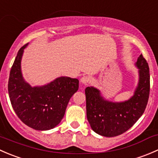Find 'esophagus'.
I'll return each instance as SVG.
<instances>
[{
	"instance_id": "esophagus-1",
	"label": "esophagus",
	"mask_w": 158,
	"mask_h": 158,
	"mask_svg": "<svg viewBox=\"0 0 158 158\" xmlns=\"http://www.w3.org/2000/svg\"><path fill=\"white\" fill-rule=\"evenodd\" d=\"M89 81H90V78H89V76H82L80 79V82H82V84H83V85H87L89 82Z\"/></svg>"
}]
</instances>
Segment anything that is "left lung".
<instances>
[{
    "label": "left lung",
    "mask_w": 158,
    "mask_h": 158,
    "mask_svg": "<svg viewBox=\"0 0 158 158\" xmlns=\"http://www.w3.org/2000/svg\"><path fill=\"white\" fill-rule=\"evenodd\" d=\"M139 82L135 95L123 102L105 100L99 91L93 87L85 89L86 115L91 128L105 137H114L131 128L147 106L150 94L149 66L142 54L137 60Z\"/></svg>",
    "instance_id": "8db88e82"
}]
</instances>
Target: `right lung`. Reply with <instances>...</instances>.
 I'll return each instance as SVG.
<instances>
[{"instance_id":"1","label":"right lung","mask_w":158,"mask_h":158,"mask_svg":"<svg viewBox=\"0 0 158 158\" xmlns=\"http://www.w3.org/2000/svg\"><path fill=\"white\" fill-rule=\"evenodd\" d=\"M27 46L19 49L10 72L8 93L11 106L25 125L36 130H49L63 119L70 98L79 89V80L63 76L44 86L31 87L23 79L20 70Z\"/></svg>"}]
</instances>
